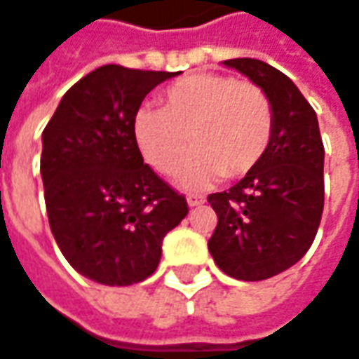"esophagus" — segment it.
Wrapping results in <instances>:
<instances>
[{"instance_id":"esophagus-1","label":"esophagus","mask_w":359,"mask_h":359,"mask_svg":"<svg viewBox=\"0 0 359 359\" xmlns=\"http://www.w3.org/2000/svg\"><path fill=\"white\" fill-rule=\"evenodd\" d=\"M204 202H206L204 196H200V194H188L189 206H200V204H204Z\"/></svg>"}]
</instances>
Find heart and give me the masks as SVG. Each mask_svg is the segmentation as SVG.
<instances>
[{
	"label": "heart",
	"instance_id": "heart-1",
	"mask_svg": "<svg viewBox=\"0 0 359 359\" xmlns=\"http://www.w3.org/2000/svg\"><path fill=\"white\" fill-rule=\"evenodd\" d=\"M133 135L143 159L163 175L182 168L194 143L198 149L182 180L202 188L224 173L241 177L259 165L273 137V104L252 82L196 72L163 90L161 109L141 107Z\"/></svg>",
	"mask_w": 359,
	"mask_h": 359
}]
</instances>
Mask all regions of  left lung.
<instances>
[{
    "label": "left lung",
    "mask_w": 359,
    "mask_h": 359,
    "mask_svg": "<svg viewBox=\"0 0 359 359\" xmlns=\"http://www.w3.org/2000/svg\"><path fill=\"white\" fill-rule=\"evenodd\" d=\"M273 104L271 145L252 171L226 191L210 194L218 216L208 250L238 280H264L287 271L313 244L323 214V141L313 107L271 64L232 58Z\"/></svg>",
    "instance_id": "obj_1"
}]
</instances>
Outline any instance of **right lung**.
<instances>
[{
	"mask_svg": "<svg viewBox=\"0 0 359 359\" xmlns=\"http://www.w3.org/2000/svg\"><path fill=\"white\" fill-rule=\"evenodd\" d=\"M177 72L107 64L68 88L42 133L40 171L50 230L64 259L100 285L151 277L186 198L143 163L133 117Z\"/></svg>",
	"mask_w": 359,
	"mask_h": 359,
	"instance_id": "right-lung-1",
	"label": "right lung"
}]
</instances>
